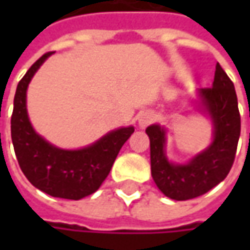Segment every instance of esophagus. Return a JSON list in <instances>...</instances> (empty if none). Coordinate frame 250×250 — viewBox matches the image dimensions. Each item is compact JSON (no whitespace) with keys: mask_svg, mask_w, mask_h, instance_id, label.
<instances>
[{"mask_svg":"<svg viewBox=\"0 0 250 250\" xmlns=\"http://www.w3.org/2000/svg\"><path fill=\"white\" fill-rule=\"evenodd\" d=\"M154 120H156V115H154L151 111H146V112L140 114L139 125L142 126V128H146V126L150 125L151 122H154Z\"/></svg>","mask_w":250,"mask_h":250,"instance_id":"1","label":"esophagus"}]
</instances>
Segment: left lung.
Returning a JSON list of instances; mask_svg holds the SVG:
<instances>
[{"label": "left lung", "mask_w": 250, "mask_h": 250, "mask_svg": "<svg viewBox=\"0 0 250 250\" xmlns=\"http://www.w3.org/2000/svg\"><path fill=\"white\" fill-rule=\"evenodd\" d=\"M200 97L214 122V140L190 163L185 166L168 163L164 154V129L159 125L146 129L150 139L151 177L160 190L174 200H189L207 193L226 179L235 160L241 115L234 83L218 62L213 86L202 89Z\"/></svg>", "instance_id": "8db88e82"}]
</instances>
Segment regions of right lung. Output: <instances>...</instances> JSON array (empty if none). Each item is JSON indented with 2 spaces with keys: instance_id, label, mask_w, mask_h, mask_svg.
Listing matches in <instances>:
<instances>
[{
  "instance_id": "right-lung-1",
  "label": "right lung",
  "mask_w": 250,
  "mask_h": 250,
  "mask_svg": "<svg viewBox=\"0 0 250 250\" xmlns=\"http://www.w3.org/2000/svg\"><path fill=\"white\" fill-rule=\"evenodd\" d=\"M53 53H45L18 83L11 117V136L19 167L29 182L54 197L79 200L94 193L110 174L121 147L135 132L133 126L110 132L86 149L54 147L32 128L26 111V90L40 65Z\"/></svg>"
}]
</instances>
